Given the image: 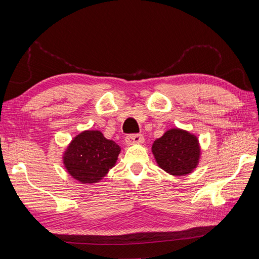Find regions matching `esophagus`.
Listing matches in <instances>:
<instances>
[{
	"instance_id": "1",
	"label": "esophagus",
	"mask_w": 259,
	"mask_h": 259,
	"mask_svg": "<svg viewBox=\"0 0 259 259\" xmlns=\"http://www.w3.org/2000/svg\"><path fill=\"white\" fill-rule=\"evenodd\" d=\"M143 143H144V137L142 135H128L126 138H125V144L127 146L143 144Z\"/></svg>"
}]
</instances>
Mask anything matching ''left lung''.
Here are the masks:
<instances>
[{"mask_svg": "<svg viewBox=\"0 0 259 259\" xmlns=\"http://www.w3.org/2000/svg\"><path fill=\"white\" fill-rule=\"evenodd\" d=\"M151 151L160 168L178 177L191 174L201 159L198 136L178 127L167 130L154 140Z\"/></svg>", "mask_w": 259, "mask_h": 259, "instance_id": "left-lung-1", "label": "left lung"}]
</instances>
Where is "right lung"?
Returning a JSON list of instances; mask_svg holds the SVG:
<instances>
[{"label":"right lung","instance_id":"1","mask_svg":"<svg viewBox=\"0 0 259 259\" xmlns=\"http://www.w3.org/2000/svg\"><path fill=\"white\" fill-rule=\"evenodd\" d=\"M121 147L96 130L83 131L62 153L67 173L80 184L99 183L115 166Z\"/></svg>","mask_w":259,"mask_h":259}]
</instances>
